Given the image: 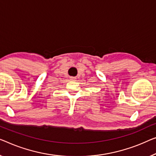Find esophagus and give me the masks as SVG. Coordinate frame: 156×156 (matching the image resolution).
I'll return each instance as SVG.
<instances>
[{"mask_svg": "<svg viewBox=\"0 0 156 156\" xmlns=\"http://www.w3.org/2000/svg\"><path fill=\"white\" fill-rule=\"evenodd\" d=\"M70 79H71V80H76V78L75 77H71Z\"/></svg>", "mask_w": 156, "mask_h": 156, "instance_id": "1", "label": "esophagus"}]
</instances>
